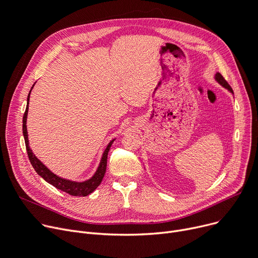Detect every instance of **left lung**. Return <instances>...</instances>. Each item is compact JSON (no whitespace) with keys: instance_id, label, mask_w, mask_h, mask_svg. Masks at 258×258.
Masks as SVG:
<instances>
[{"instance_id":"left-lung-1","label":"left lung","mask_w":258,"mask_h":258,"mask_svg":"<svg viewBox=\"0 0 258 258\" xmlns=\"http://www.w3.org/2000/svg\"><path fill=\"white\" fill-rule=\"evenodd\" d=\"M215 80L221 85V86H223L224 88H226L230 93H232V95H233V91H232V89H231V87L229 86V84L226 82V80L222 77V75L220 74V73H216L215 74Z\"/></svg>"}]
</instances>
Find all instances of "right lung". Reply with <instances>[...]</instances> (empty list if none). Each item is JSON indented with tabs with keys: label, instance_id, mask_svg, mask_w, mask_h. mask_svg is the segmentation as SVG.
<instances>
[{
	"label": "right lung",
	"instance_id": "add662e5",
	"mask_svg": "<svg viewBox=\"0 0 258 258\" xmlns=\"http://www.w3.org/2000/svg\"><path fill=\"white\" fill-rule=\"evenodd\" d=\"M35 83H34V85H35ZM34 85H33V87H34ZM33 87L31 88V90L29 92L28 100H27V108H26V112H25V114H23V118H22L23 138H25L27 152H28L29 159L32 163L33 168L35 169L36 173L39 176H41L46 182H48L49 184L53 185L54 187H56L57 189H59L61 191H64V192L71 195V196H74V197H86V196L90 195L91 192H93L97 189V187L103 181V178H104L105 173H106V168H107L108 152H109L110 147H111L112 143L114 142L115 139H113L112 141H110L109 144L107 145L106 149L104 150V152L102 154V158L100 160V163H99V167H98L97 171L89 179H87L85 181H73V180H70V179L61 178V177L57 176L56 174L52 173L40 159H38L36 157V155L33 153V151H32V149L29 145V135H28V130H27V119H28V112H29L30 95H31V91H32Z\"/></svg>",
	"mask_w": 258,
	"mask_h": 258
}]
</instances>
